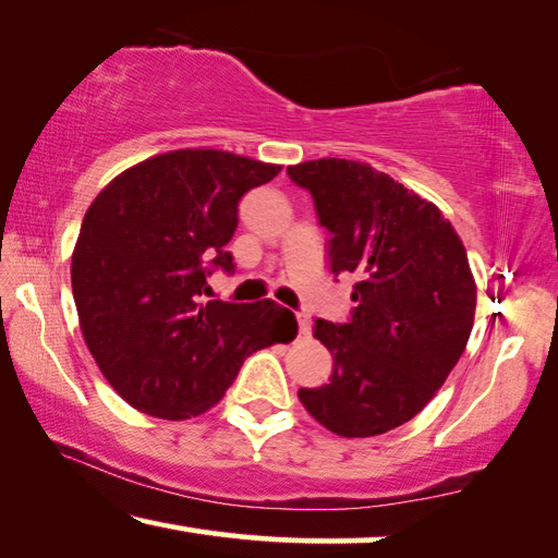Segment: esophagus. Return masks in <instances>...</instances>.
I'll return each mask as SVG.
<instances>
[{
	"label": "esophagus",
	"mask_w": 558,
	"mask_h": 558,
	"mask_svg": "<svg viewBox=\"0 0 558 558\" xmlns=\"http://www.w3.org/2000/svg\"><path fill=\"white\" fill-rule=\"evenodd\" d=\"M296 322H299V337H308V333H312V327H308V319L304 314H299L296 316Z\"/></svg>",
	"instance_id": "esophagus-1"
}]
</instances>
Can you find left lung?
I'll list each match as a JSON object with an SVG mask.
<instances>
[{"mask_svg": "<svg viewBox=\"0 0 558 558\" xmlns=\"http://www.w3.org/2000/svg\"><path fill=\"white\" fill-rule=\"evenodd\" d=\"M329 229L333 274H356L349 324L316 319L333 372L299 401L344 439L387 434L414 418L464 354L476 281L464 244L436 204L372 165L316 159L289 167Z\"/></svg>", "mask_w": 558, "mask_h": 558, "instance_id": "8db88e82", "label": "left lung"}]
</instances>
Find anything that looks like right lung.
Here are the masks:
<instances>
[{"label":"right lung","mask_w":558,"mask_h":558,"mask_svg":"<svg viewBox=\"0 0 558 558\" xmlns=\"http://www.w3.org/2000/svg\"><path fill=\"white\" fill-rule=\"evenodd\" d=\"M281 171L221 149H177L124 169L84 214L72 291L84 344L119 397L182 422L221 401L244 359L296 337L271 299L199 304L227 252L236 207Z\"/></svg>","instance_id":"add662e5"}]
</instances>
